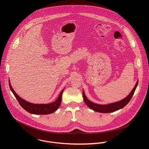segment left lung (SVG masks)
I'll return each mask as SVG.
<instances>
[{"label": "left lung", "instance_id": "1", "mask_svg": "<svg viewBox=\"0 0 149 149\" xmlns=\"http://www.w3.org/2000/svg\"><path fill=\"white\" fill-rule=\"evenodd\" d=\"M139 81L137 80L134 87L132 90L131 93L127 95L126 97H125L124 99L113 103L108 104H105V105H101V104H98L94 102H91L86 96V94L84 93V91H82V95L84 98V102L86 104V105L88 107L91 109V110L98 112V113H113L116 111H117L120 109H121L124 107L129 102L131 98H132L134 91L137 87Z\"/></svg>", "mask_w": 149, "mask_h": 149}]
</instances>
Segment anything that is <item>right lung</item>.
<instances>
[{
	"label": "right lung",
	"instance_id": "obj_1",
	"mask_svg": "<svg viewBox=\"0 0 149 149\" xmlns=\"http://www.w3.org/2000/svg\"><path fill=\"white\" fill-rule=\"evenodd\" d=\"M9 87L10 88V90L14 94L15 97H16V100L19 102V104L21 105V107L28 113L31 114H37V115L38 114L39 115L49 114L57 110V109L60 106V104L61 102L62 95L63 90H64V89H63L62 90L58 98L56 99V101H55L53 102L49 103V104H33V103H31L28 101H26L21 97H20L13 89L10 82V80H9Z\"/></svg>",
	"mask_w": 149,
	"mask_h": 149
}]
</instances>
